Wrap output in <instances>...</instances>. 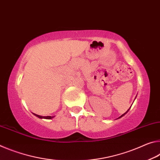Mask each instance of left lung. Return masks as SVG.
Listing matches in <instances>:
<instances>
[{
	"label": "left lung",
	"instance_id": "1",
	"mask_svg": "<svg viewBox=\"0 0 160 160\" xmlns=\"http://www.w3.org/2000/svg\"><path fill=\"white\" fill-rule=\"evenodd\" d=\"M128 111H129V109H128ZM128 111H127V112H128ZM125 112V113H124V114H122V116H120V118H121V117H122V116H124V115H125V113H126V112Z\"/></svg>",
	"mask_w": 160,
	"mask_h": 160
}]
</instances>
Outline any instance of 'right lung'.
Here are the masks:
<instances>
[{
	"instance_id": "right-lung-1",
	"label": "right lung",
	"mask_w": 160,
	"mask_h": 160,
	"mask_svg": "<svg viewBox=\"0 0 160 160\" xmlns=\"http://www.w3.org/2000/svg\"><path fill=\"white\" fill-rule=\"evenodd\" d=\"M34 115H35L37 117L40 118H45V119H52L53 118L54 116H39V115H37L34 113Z\"/></svg>"
}]
</instances>
